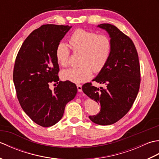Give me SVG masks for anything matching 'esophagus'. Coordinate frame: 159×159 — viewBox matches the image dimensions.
<instances>
[{"label": "esophagus", "instance_id": "1", "mask_svg": "<svg viewBox=\"0 0 159 159\" xmlns=\"http://www.w3.org/2000/svg\"><path fill=\"white\" fill-rule=\"evenodd\" d=\"M77 89L78 92H82V85H77Z\"/></svg>", "mask_w": 159, "mask_h": 159}]
</instances>
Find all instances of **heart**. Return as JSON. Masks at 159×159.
<instances>
[{"instance_id": "b5f03b06", "label": "heart", "mask_w": 159, "mask_h": 159, "mask_svg": "<svg viewBox=\"0 0 159 159\" xmlns=\"http://www.w3.org/2000/svg\"><path fill=\"white\" fill-rule=\"evenodd\" d=\"M74 52L80 53V67L63 70L61 73L63 80L74 83H80L88 80L92 76L93 71L98 73L105 67L109 61L112 42L109 36L98 35V33L79 29L76 30L69 40ZM70 51L67 46L60 42L57 46L56 59L61 66L68 64Z\"/></svg>"}]
</instances>
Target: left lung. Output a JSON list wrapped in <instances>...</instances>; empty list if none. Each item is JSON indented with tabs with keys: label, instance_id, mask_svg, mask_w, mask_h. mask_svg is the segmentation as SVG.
Returning <instances> with one entry per match:
<instances>
[{
	"label": "left lung",
	"instance_id": "left-lung-1",
	"mask_svg": "<svg viewBox=\"0 0 159 159\" xmlns=\"http://www.w3.org/2000/svg\"><path fill=\"white\" fill-rule=\"evenodd\" d=\"M98 27L109 33L112 42L110 58L102 71L93 80L104 84L105 88L85 83L83 92L100 104V111L89 118L99 125H111L126 115L139 92L141 76L137 51L131 39L110 24Z\"/></svg>",
	"mask_w": 159,
	"mask_h": 159
}]
</instances>
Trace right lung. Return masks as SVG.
Here are the masks:
<instances>
[{"label": "right lung", "instance_id": "1", "mask_svg": "<svg viewBox=\"0 0 159 159\" xmlns=\"http://www.w3.org/2000/svg\"><path fill=\"white\" fill-rule=\"evenodd\" d=\"M71 28L41 26L26 38L16 59L13 79L20 104L34 122L43 127L58 122L67 103L77 93L74 83L59 81L55 55L57 45ZM51 82L57 84L54 90L49 87Z\"/></svg>", "mask_w": 159, "mask_h": 159}]
</instances>
